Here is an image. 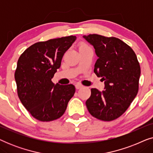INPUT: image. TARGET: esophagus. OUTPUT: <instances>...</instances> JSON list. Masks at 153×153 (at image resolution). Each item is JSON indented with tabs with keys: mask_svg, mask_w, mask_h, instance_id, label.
<instances>
[{
	"mask_svg": "<svg viewBox=\"0 0 153 153\" xmlns=\"http://www.w3.org/2000/svg\"><path fill=\"white\" fill-rule=\"evenodd\" d=\"M83 86V85H82V84H81V83H76V85H75V87H76V89H80V88H82Z\"/></svg>",
	"mask_w": 153,
	"mask_h": 153,
	"instance_id": "1",
	"label": "esophagus"
}]
</instances>
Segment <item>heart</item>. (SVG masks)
<instances>
[{"label":"heart","instance_id":"obj_1","mask_svg":"<svg viewBox=\"0 0 153 153\" xmlns=\"http://www.w3.org/2000/svg\"><path fill=\"white\" fill-rule=\"evenodd\" d=\"M81 47H82V46H81Z\"/></svg>","mask_w":153,"mask_h":153}]
</instances>
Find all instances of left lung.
I'll return each mask as SVG.
<instances>
[{
	"instance_id": "obj_1",
	"label": "left lung",
	"mask_w": 153,
	"mask_h": 153,
	"mask_svg": "<svg viewBox=\"0 0 153 153\" xmlns=\"http://www.w3.org/2000/svg\"><path fill=\"white\" fill-rule=\"evenodd\" d=\"M83 37L95 48L98 59L94 72L105 85L102 92L91 89L87 108L99 120H114L124 114L137 95L139 62L132 49L120 39L97 34Z\"/></svg>"
}]
</instances>
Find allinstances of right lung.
Here are the masks:
<instances>
[{
  "instance_id": "right-lung-1",
  "label": "right lung",
  "mask_w": 153,
  "mask_h": 153,
  "mask_svg": "<svg viewBox=\"0 0 153 153\" xmlns=\"http://www.w3.org/2000/svg\"><path fill=\"white\" fill-rule=\"evenodd\" d=\"M76 39L70 35L39 42L19 58L14 73L19 98L37 120L49 122L60 118L74 95V85L54 84L51 79Z\"/></svg>"
}]
</instances>
